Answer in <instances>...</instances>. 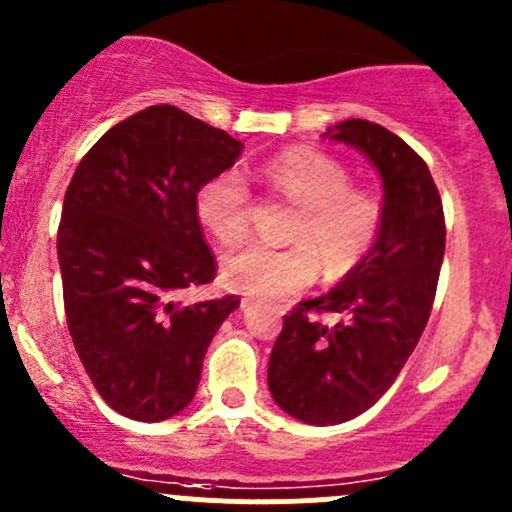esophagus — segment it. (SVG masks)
I'll return each instance as SVG.
<instances>
[{"mask_svg": "<svg viewBox=\"0 0 512 512\" xmlns=\"http://www.w3.org/2000/svg\"><path fill=\"white\" fill-rule=\"evenodd\" d=\"M252 304H255V299H252V297H242V299H240V307H242V309L252 307Z\"/></svg>", "mask_w": 512, "mask_h": 512, "instance_id": "obj_1", "label": "esophagus"}]
</instances>
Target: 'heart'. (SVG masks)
<instances>
[{"instance_id":"heart-1","label":"heart","mask_w":512,"mask_h":512,"mask_svg":"<svg viewBox=\"0 0 512 512\" xmlns=\"http://www.w3.org/2000/svg\"><path fill=\"white\" fill-rule=\"evenodd\" d=\"M260 178L297 210L289 247L247 245L227 252L220 277L230 289L260 297H287L324 275L339 280L374 250L384 227V205L374 193L352 188L337 158L314 148H287L260 170ZM195 215L223 245L250 232V188L237 170L210 175L195 193Z\"/></svg>"}]
</instances>
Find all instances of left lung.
<instances>
[{"instance_id":"1","label":"left lung","mask_w":512,"mask_h":512,"mask_svg":"<svg viewBox=\"0 0 512 512\" xmlns=\"http://www.w3.org/2000/svg\"><path fill=\"white\" fill-rule=\"evenodd\" d=\"M327 136L359 148L384 180V227L342 285L299 302L270 354L267 384L282 411L314 426L364 414L409 361L431 317L446 218L426 160L396 133L349 118ZM319 313H339L324 325Z\"/></svg>"}]
</instances>
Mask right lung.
<instances>
[{
	"label": "right lung",
	"mask_w": 512,
	"mask_h": 512,
	"mask_svg": "<svg viewBox=\"0 0 512 512\" xmlns=\"http://www.w3.org/2000/svg\"><path fill=\"white\" fill-rule=\"evenodd\" d=\"M240 153L225 131L163 103L103 133L66 188L56 235L66 324L101 399L133 421L193 401L205 352L240 307L237 294L180 302L218 275L195 193Z\"/></svg>",
	"instance_id": "right-lung-1"
}]
</instances>
